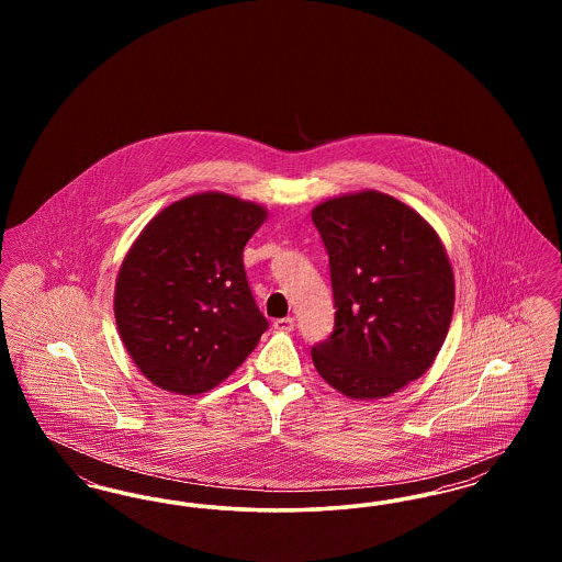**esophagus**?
Wrapping results in <instances>:
<instances>
[{
  "label": "esophagus",
  "mask_w": 562,
  "mask_h": 562,
  "mask_svg": "<svg viewBox=\"0 0 562 562\" xmlns=\"http://www.w3.org/2000/svg\"><path fill=\"white\" fill-rule=\"evenodd\" d=\"M294 328V318H278L273 321V330H280V333H291Z\"/></svg>",
  "instance_id": "obj_1"
}]
</instances>
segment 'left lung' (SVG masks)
<instances>
[{"mask_svg":"<svg viewBox=\"0 0 562 562\" xmlns=\"http://www.w3.org/2000/svg\"><path fill=\"white\" fill-rule=\"evenodd\" d=\"M328 252L335 330L312 349L322 379L379 401L426 374L442 348L454 276L436 229L401 200L364 189L312 211Z\"/></svg>","mask_w":562,"mask_h":562,"instance_id":"8db88e82","label":"left lung"}]
</instances>
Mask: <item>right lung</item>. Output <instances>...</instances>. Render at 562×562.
<instances>
[{
	"mask_svg": "<svg viewBox=\"0 0 562 562\" xmlns=\"http://www.w3.org/2000/svg\"><path fill=\"white\" fill-rule=\"evenodd\" d=\"M266 218L257 202L202 191L161 209L133 241L113 314L128 356L156 387L204 394L257 348L268 321L241 252Z\"/></svg>",
	"mask_w": 562,
	"mask_h": 562,
	"instance_id": "1",
	"label": "right lung"
}]
</instances>
